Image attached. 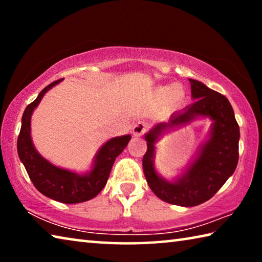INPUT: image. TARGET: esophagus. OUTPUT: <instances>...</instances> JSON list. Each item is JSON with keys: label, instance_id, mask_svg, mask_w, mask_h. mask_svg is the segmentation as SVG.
Segmentation results:
<instances>
[{"label": "esophagus", "instance_id": "1", "mask_svg": "<svg viewBox=\"0 0 262 262\" xmlns=\"http://www.w3.org/2000/svg\"><path fill=\"white\" fill-rule=\"evenodd\" d=\"M150 125L147 121H137L133 127V134L135 136H141L149 130Z\"/></svg>", "mask_w": 262, "mask_h": 262}]
</instances>
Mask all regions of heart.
<instances>
[{"label": "heart", "mask_w": 262, "mask_h": 262, "mask_svg": "<svg viewBox=\"0 0 262 262\" xmlns=\"http://www.w3.org/2000/svg\"><path fill=\"white\" fill-rule=\"evenodd\" d=\"M156 96L162 101L170 100L172 104H180L186 98V90L180 84H171L157 89Z\"/></svg>", "instance_id": "heart-1"}]
</instances>
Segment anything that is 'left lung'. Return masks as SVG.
Wrapping results in <instances>:
<instances>
[{"label": "left lung", "mask_w": 262, "mask_h": 262, "mask_svg": "<svg viewBox=\"0 0 262 262\" xmlns=\"http://www.w3.org/2000/svg\"><path fill=\"white\" fill-rule=\"evenodd\" d=\"M189 82L195 101L181 112L174 113L168 122L158 123L145 135L148 149L142 161L145 179L152 192L163 201L183 207H194L208 201L232 176L238 164L241 136L227 97L195 79L189 78ZM198 116H209L214 121L210 140L185 173L170 183L161 179L154 170V143L167 127L187 124Z\"/></svg>", "instance_id": "1"}]
</instances>
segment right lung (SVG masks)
<instances>
[{
    "instance_id": "right-lung-1",
    "label": "right lung",
    "mask_w": 262,
    "mask_h": 262,
    "mask_svg": "<svg viewBox=\"0 0 262 262\" xmlns=\"http://www.w3.org/2000/svg\"><path fill=\"white\" fill-rule=\"evenodd\" d=\"M62 81L51 83L26 106L21 118V127L17 140V151L34 187L45 196L62 203H79L91 200L105 187L113 163L127 147L130 135L114 137L101 147L97 154L92 170L85 174L60 168L42 158L31 140V115L46 92Z\"/></svg>"
}]
</instances>
